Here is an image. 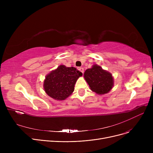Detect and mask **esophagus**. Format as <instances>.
Returning a JSON list of instances; mask_svg holds the SVG:
<instances>
[{"mask_svg":"<svg viewBox=\"0 0 153 153\" xmlns=\"http://www.w3.org/2000/svg\"><path fill=\"white\" fill-rule=\"evenodd\" d=\"M78 69H79L80 71H81L82 74H84V68H79Z\"/></svg>","mask_w":153,"mask_h":153,"instance_id":"obj_1","label":"esophagus"}]
</instances>
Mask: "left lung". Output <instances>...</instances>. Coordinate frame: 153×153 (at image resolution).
<instances>
[{"label":"left lung","mask_w":153,"mask_h":153,"mask_svg":"<svg viewBox=\"0 0 153 153\" xmlns=\"http://www.w3.org/2000/svg\"><path fill=\"white\" fill-rule=\"evenodd\" d=\"M84 78L91 89L98 94L108 93L114 85L112 75L97 65L87 69L84 72Z\"/></svg>","instance_id":"left-lung-1"}]
</instances>
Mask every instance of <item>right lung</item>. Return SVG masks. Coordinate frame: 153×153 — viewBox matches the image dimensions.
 <instances>
[{
  "label": "right lung",
  "instance_id": "right-lung-1",
  "mask_svg": "<svg viewBox=\"0 0 153 153\" xmlns=\"http://www.w3.org/2000/svg\"><path fill=\"white\" fill-rule=\"evenodd\" d=\"M82 75V72L74 67L61 65L46 76L44 89L54 99L64 100L73 92L77 79Z\"/></svg>",
  "mask_w": 153,
  "mask_h": 153
}]
</instances>
